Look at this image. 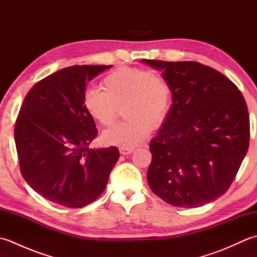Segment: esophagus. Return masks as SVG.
Returning <instances> with one entry per match:
<instances>
[{
	"instance_id": "34e87169",
	"label": "esophagus",
	"mask_w": 257,
	"mask_h": 257,
	"mask_svg": "<svg viewBox=\"0 0 257 257\" xmlns=\"http://www.w3.org/2000/svg\"><path fill=\"white\" fill-rule=\"evenodd\" d=\"M134 148H123V147H120L119 148V151L120 154H121L122 156H127V155H130L132 152H134Z\"/></svg>"
}]
</instances>
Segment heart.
Instances as JSON below:
<instances>
[{"mask_svg":"<svg viewBox=\"0 0 257 257\" xmlns=\"http://www.w3.org/2000/svg\"><path fill=\"white\" fill-rule=\"evenodd\" d=\"M102 89L85 90L84 105L89 116L103 127L114 122L119 108L127 120L107 129L103 143L134 148L151 133L152 125L161 124L168 116L172 100L168 80L149 69L120 67L103 77Z\"/></svg>","mask_w":257,"mask_h":257,"instance_id":"1","label":"heart"}]
</instances>
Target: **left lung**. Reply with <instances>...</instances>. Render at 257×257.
Segmentation results:
<instances>
[{
	"mask_svg": "<svg viewBox=\"0 0 257 257\" xmlns=\"http://www.w3.org/2000/svg\"><path fill=\"white\" fill-rule=\"evenodd\" d=\"M141 62L161 70L172 90L170 110L149 146V187L173 206L210 203L230 188L248 149L249 117L242 92L198 62Z\"/></svg>",
	"mask_w": 257,
	"mask_h": 257,
	"instance_id": "1",
	"label": "left lung"
}]
</instances>
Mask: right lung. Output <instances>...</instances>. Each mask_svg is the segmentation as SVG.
<instances>
[{
    "mask_svg": "<svg viewBox=\"0 0 257 257\" xmlns=\"http://www.w3.org/2000/svg\"><path fill=\"white\" fill-rule=\"evenodd\" d=\"M111 65H76L38 81L27 92L15 122L22 176L43 198L83 207L106 189L119 159L116 147L91 149L97 136L84 105L88 81Z\"/></svg>",
    "mask_w": 257,
    "mask_h": 257,
    "instance_id": "obj_1",
    "label": "right lung"
}]
</instances>
